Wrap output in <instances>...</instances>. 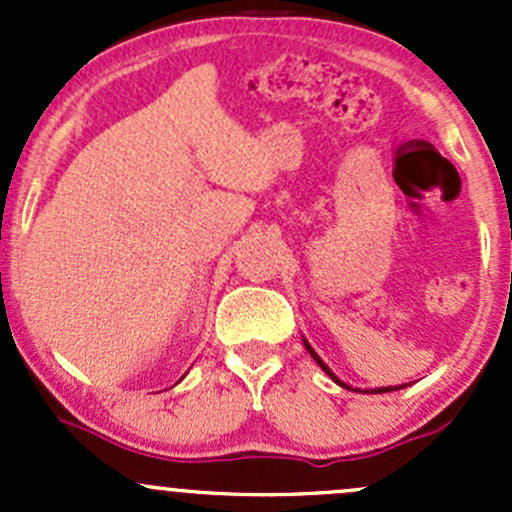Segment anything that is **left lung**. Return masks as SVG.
I'll return each mask as SVG.
<instances>
[{
  "label": "left lung",
  "instance_id": "obj_1",
  "mask_svg": "<svg viewBox=\"0 0 512 512\" xmlns=\"http://www.w3.org/2000/svg\"><path fill=\"white\" fill-rule=\"evenodd\" d=\"M304 347H307V352H309V354H312V359H314V361H317V364H319V366H322V369H324V371H327V374H329V376H332V379H334V381H337V384H342V381H339V379H337V376H334V374H332V371H329V366H327V364H324V361H322V359H319V356H317V352H314V349H312V347H309V344H307V342H304ZM342 386H344V384H342ZM396 389H404V386H389V389H374V394H386V391H396Z\"/></svg>",
  "mask_w": 512,
  "mask_h": 512
}]
</instances>
